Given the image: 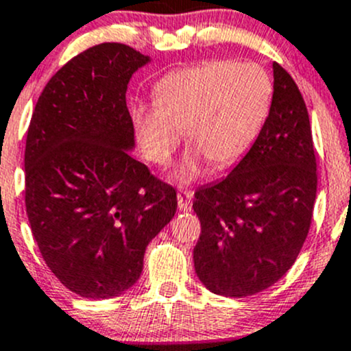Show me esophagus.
<instances>
[{"label": "esophagus", "instance_id": "esophagus-1", "mask_svg": "<svg viewBox=\"0 0 351 351\" xmlns=\"http://www.w3.org/2000/svg\"><path fill=\"white\" fill-rule=\"evenodd\" d=\"M191 198H193V191H190V190H180L178 191V208L182 210V212H190Z\"/></svg>", "mask_w": 351, "mask_h": 351}]
</instances>
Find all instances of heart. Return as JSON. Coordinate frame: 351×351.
<instances>
[{
	"instance_id": "obj_1",
	"label": "heart",
	"mask_w": 351,
	"mask_h": 351,
	"mask_svg": "<svg viewBox=\"0 0 351 351\" xmlns=\"http://www.w3.org/2000/svg\"><path fill=\"white\" fill-rule=\"evenodd\" d=\"M154 108L136 106L131 121L149 163L166 165L185 134L188 149L173 169L178 185L213 168H228L256 143L269 116L272 82L259 65L210 60L168 73L153 88Z\"/></svg>"
}]
</instances>
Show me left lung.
<instances>
[{
	"instance_id": "left-lung-1",
	"label": "left lung",
	"mask_w": 351,
	"mask_h": 351,
	"mask_svg": "<svg viewBox=\"0 0 351 351\" xmlns=\"http://www.w3.org/2000/svg\"><path fill=\"white\" fill-rule=\"evenodd\" d=\"M263 131L219 183L198 188L193 210L202 234L195 272L208 291L228 298L261 293L296 261L316 200V156L308 109L279 64Z\"/></svg>"
}]
</instances>
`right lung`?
Here are the masks:
<instances>
[{"mask_svg":"<svg viewBox=\"0 0 351 351\" xmlns=\"http://www.w3.org/2000/svg\"><path fill=\"white\" fill-rule=\"evenodd\" d=\"M149 62L124 43L92 47L51 77L29 121V227L55 278L88 300L138 281L147 243L176 213L175 188L128 153V84Z\"/></svg>","mask_w":351,"mask_h":351,"instance_id":"right-lung-1","label":"right lung"}]
</instances>
